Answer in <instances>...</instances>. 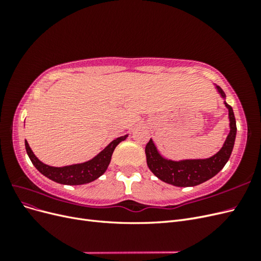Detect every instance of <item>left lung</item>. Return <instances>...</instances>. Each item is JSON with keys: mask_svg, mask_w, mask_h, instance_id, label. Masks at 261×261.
<instances>
[{"mask_svg": "<svg viewBox=\"0 0 261 261\" xmlns=\"http://www.w3.org/2000/svg\"><path fill=\"white\" fill-rule=\"evenodd\" d=\"M215 86L221 98L224 99L223 103L228 111V121H230V133L222 148L216 154L206 159L175 161L164 158L159 152L152 139L150 138L145 149L148 168L158 178L165 183L177 187H193L199 185L217 175L230 159L236 137V121L232 107L228 106L225 101V93L219 86L216 84Z\"/></svg>", "mask_w": 261, "mask_h": 261, "instance_id": "left-lung-1", "label": "left lung"}]
</instances>
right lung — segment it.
I'll return each instance as SVG.
<instances>
[{
	"mask_svg": "<svg viewBox=\"0 0 261 261\" xmlns=\"http://www.w3.org/2000/svg\"><path fill=\"white\" fill-rule=\"evenodd\" d=\"M127 137L128 135H125L112 140L102 151H100L89 161L65 165V167L61 168L50 167V165L44 164L39 160L29 147L27 140H25V147L30 161L45 177L63 185H83L90 183V181L97 179L103 174L110 162H111V156L115 147Z\"/></svg>",
	"mask_w": 261,
	"mask_h": 261,
	"instance_id": "obj_1",
	"label": "right lung"
}]
</instances>
